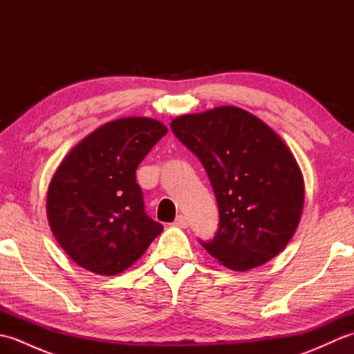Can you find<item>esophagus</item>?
Masks as SVG:
<instances>
[{
	"label": "esophagus",
	"instance_id": "esophagus-1",
	"mask_svg": "<svg viewBox=\"0 0 354 354\" xmlns=\"http://www.w3.org/2000/svg\"><path fill=\"white\" fill-rule=\"evenodd\" d=\"M173 225H175V227H178V228H187V227H189V219H187L185 216L179 214L175 219V222H173Z\"/></svg>",
	"mask_w": 354,
	"mask_h": 354
}]
</instances>
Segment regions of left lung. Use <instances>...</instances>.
Returning a JSON list of instances; mask_svg holds the SVG:
<instances>
[{
    "label": "left lung",
    "mask_w": 354,
    "mask_h": 354,
    "mask_svg": "<svg viewBox=\"0 0 354 354\" xmlns=\"http://www.w3.org/2000/svg\"><path fill=\"white\" fill-rule=\"evenodd\" d=\"M173 133L204 165L219 207V230L201 242L232 270H250L280 254L301 219L304 179L284 141L237 106L176 117Z\"/></svg>",
    "instance_id": "1"
}]
</instances>
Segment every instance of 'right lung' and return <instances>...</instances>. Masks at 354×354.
<instances>
[{
	"label": "right lung",
	"mask_w": 354,
	"mask_h": 354,
	"mask_svg": "<svg viewBox=\"0 0 354 354\" xmlns=\"http://www.w3.org/2000/svg\"><path fill=\"white\" fill-rule=\"evenodd\" d=\"M165 133L158 120L120 118L89 133L59 164L48 185L47 217L79 266L117 275L161 234L162 225L145 212L135 171Z\"/></svg>",
	"instance_id": "obj_1"
}]
</instances>
